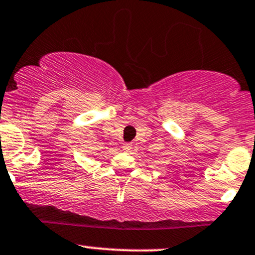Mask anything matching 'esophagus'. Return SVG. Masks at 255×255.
Masks as SVG:
<instances>
[{
  "label": "esophagus",
  "mask_w": 255,
  "mask_h": 255,
  "mask_svg": "<svg viewBox=\"0 0 255 255\" xmlns=\"http://www.w3.org/2000/svg\"><path fill=\"white\" fill-rule=\"evenodd\" d=\"M130 149H132V142H125V144H123V150L130 151Z\"/></svg>",
  "instance_id": "obj_1"
}]
</instances>
